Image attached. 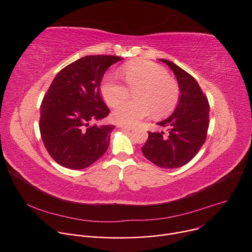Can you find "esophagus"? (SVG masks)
<instances>
[{"label":"esophagus","mask_w":252,"mask_h":252,"mask_svg":"<svg viewBox=\"0 0 252 252\" xmlns=\"http://www.w3.org/2000/svg\"><path fill=\"white\" fill-rule=\"evenodd\" d=\"M118 127L121 128V129H123V130H128V131H130V130H132V129H133L131 126H125V125H119Z\"/></svg>","instance_id":"34e87169"}]
</instances>
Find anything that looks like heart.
<instances>
[{
	"label": "heart",
	"mask_w": 252,
	"mask_h": 252,
	"mask_svg": "<svg viewBox=\"0 0 252 252\" xmlns=\"http://www.w3.org/2000/svg\"><path fill=\"white\" fill-rule=\"evenodd\" d=\"M121 76L127 86L113 75H108L100 85V93L111 107L135 94L136 101L123 102L114 110L113 120L121 125H134L142 118L153 114L157 117L172 112L180 96L178 82L168 75L160 65L145 60H135L121 68Z\"/></svg>",
	"instance_id": "heart-1"
}]
</instances>
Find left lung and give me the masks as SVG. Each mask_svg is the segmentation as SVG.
Instances as JSON below:
<instances>
[{"label":"left lung","mask_w":252,"mask_h":252,"mask_svg":"<svg viewBox=\"0 0 252 252\" xmlns=\"http://www.w3.org/2000/svg\"><path fill=\"white\" fill-rule=\"evenodd\" d=\"M174 72L180 98L174 113L158 125L167 132H149L144 157L164 169L179 168L193 158L203 145L210 124V103L197 81L175 63L159 59Z\"/></svg>","instance_id":"8db88e82"}]
</instances>
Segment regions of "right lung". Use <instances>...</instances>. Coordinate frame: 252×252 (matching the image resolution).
<instances>
[{
	"instance_id": "1",
	"label": "right lung",
	"mask_w": 252,
	"mask_h": 252,
	"mask_svg": "<svg viewBox=\"0 0 252 252\" xmlns=\"http://www.w3.org/2000/svg\"><path fill=\"white\" fill-rule=\"evenodd\" d=\"M121 60L117 56H86L54 78L40 105L39 131L44 147L59 165L81 170L107 152L115 126L93 123L110 113L99 86L107 69Z\"/></svg>"
}]
</instances>
